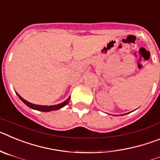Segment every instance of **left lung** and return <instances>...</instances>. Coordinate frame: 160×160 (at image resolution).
Here are the masks:
<instances>
[{"mask_svg":"<svg viewBox=\"0 0 160 160\" xmlns=\"http://www.w3.org/2000/svg\"><path fill=\"white\" fill-rule=\"evenodd\" d=\"M122 115H123V114H122ZM114 116H116V115H114Z\"/></svg>","mask_w":160,"mask_h":160,"instance_id":"1","label":"left lung"}]
</instances>
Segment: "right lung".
Listing matches in <instances>:
<instances>
[{
	"instance_id": "1",
	"label": "right lung",
	"mask_w": 160,
	"mask_h": 160,
	"mask_svg": "<svg viewBox=\"0 0 160 160\" xmlns=\"http://www.w3.org/2000/svg\"><path fill=\"white\" fill-rule=\"evenodd\" d=\"M17 95L18 96L20 99L22 100L24 103H25V105L29 107V108L32 109V110H37V111H43V112H48V111H57V110H59V109L62 108L64 107L65 106L67 105L70 99V97H69L66 101H64L63 102L60 103V104H58V105H53V106H42V105H37V104H33V103H31L29 102L26 101L22 97L21 95L18 94L16 92Z\"/></svg>"
}]
</instances>
